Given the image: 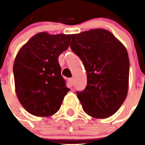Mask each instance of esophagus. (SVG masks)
Wrapping results in <instances>:
<instances>
[{"mask_svg": "<svg viewBox=\"0 0 145 145\" xmlns=\"http://www.w3.org/2000/svg\"><path fill=\"white\" fill-rule=\"evenodd\" d=\"M68 84H69L70 86H72L73 85H74V80H73L72 78H70V79L68 80Z\"/></svg>", "mask_w": 145, "mask_h": 145, "instance_id": "1", "label": "esophagus"}]
</instances>
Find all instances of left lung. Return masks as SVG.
<instances>
[{
  "instance_id": "8db88e82",
  "label": "left lung",
  "mask_w": 145,
  "mask_h": 145,
  "mask_svg": "<svg viewBox=\"0 0 145 145\" xmlns=\"http://www.w3.org/2000/svg\"><path fill=\"white\" fill-rule=\"evenodd\" d=\"M71 48L86 71L87 86L77 92L86 114L105 119L117 112L128 93L129 60L126 47L109 31L71 35Z\"/></svg>"
}]
</instances>
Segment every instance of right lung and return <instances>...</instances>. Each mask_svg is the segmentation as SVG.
Instances as JSON below:
<instances>
[{
	"instance_id": "obj_1",
	"label": "right lung",
	"mask_w": 145,
	"mask_h": 145,
	"mask_svg": "<svg viewBox=\"0 0 145 145\" xmlns=\"http://www.w3.org/2000/svg\"><path fill=\"white\" fill-rule=\"evenodd\" d=\"M71 35L38 33L17 53L13 64L19 102L31 114L50 117L59 110L70 89L61 75L59 56L70 45Z\"/></svg>"
}]
</instances>
